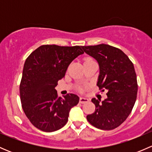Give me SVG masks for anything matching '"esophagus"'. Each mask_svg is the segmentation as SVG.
Segmentation results:
<instances>
[{
  "mask_svg": "<svg viewBox=\"0 0 152 152\" xmlns=\"http://www.w3.org/2000/svg\"><path fill=\"white\" fill-rule=\"evenodd\" d=\"M89 102V99L86 97H81L80 99H79V102H80L81 104L86 103V102Z\"/></svg>",
  "mask_w": 152,
  "mask_h": 152,
  "instance_id": "34e87169",
  "label": "esophagus"
}]
</instances>
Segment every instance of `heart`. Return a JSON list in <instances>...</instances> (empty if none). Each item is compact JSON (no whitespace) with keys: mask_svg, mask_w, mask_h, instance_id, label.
Returning <instances> with one entry per match:
<instances>
[{"mask_svg":"<svg viewBox=\"0 0 152 152\" xmlns=\"http://www.w3.org/2000/svg\"><path fill=\"white\" fill-rule=\"evenodd\" d=\"M92 60H94V59H92V58H87V59H85V62H88V61H92ZM79 90H82V87H79Z\"/></svg>","mask_w":152,"mask_h":152,"instance_id":"heart-1","label":"heart"}]
</instances>
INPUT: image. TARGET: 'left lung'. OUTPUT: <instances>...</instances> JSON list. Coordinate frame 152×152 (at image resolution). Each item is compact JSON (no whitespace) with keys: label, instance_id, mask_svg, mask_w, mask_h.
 Masks as SVG:
<instances>
[{"label":"left lung","instance_id":"8db88e82","mask_svg":"<svg viewBox=\"0 0 152 152\" xmlns=\"http://www.w3.org/2000/svg\"><path fill=\"white\" fill-rule=\"evenodd\" d=\"M82 48L99 62L100 74L97 85L103 91L107 90V98L102 102L96 98L92 99L96 110L87 115V120L100 129H114L128 118L137 99V82L134 65L118 48L106 44Z\"/></svg>","mask_w":152,"mask_h":152}]
</instances>
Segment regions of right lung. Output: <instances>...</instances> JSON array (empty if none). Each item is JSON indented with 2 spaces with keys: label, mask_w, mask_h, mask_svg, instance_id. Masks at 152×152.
Wrapping results in <instances>:
<instances>
[{
  "label": "right lung",
  "mask_w": 152,
  "mask_h": 152,
  "mask_svg": "<svg viewBox=\"0 0 152 152\" xmlns=\"http://www.w3.org/2000/svg\"><path fill=\"white\" fill-rule=\"evenodd\" d=\"M82 53L79 45H43L27 57L20 84V102L26 117L38 129L51 132L67 124L69 112L79 97L73 93L59 97L55 87L72 61Z\"/></svg>",
  "instance_id": "add662e5"
}]
</instances>
